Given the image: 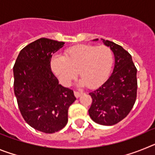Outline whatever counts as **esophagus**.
<instances>
[{"label": "esophagus", "instance_id": "esophagus-1", "mask_svg": "<svg viewBox=\"0 0 155 155\" xmlns=\"http://www.w3.org/2000/svg\"><path fill=\"white\" fill-rule=\"evenodd\" d=\"M74 95L76 98H79L81 95H82V94H83V92H79V91H74Z\"/></svg>", "mask_w": 155, "mask_h": 155}]
</instances>
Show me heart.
I'll return each instance as SVG.
<instances>
[{
    "label": "heart",
    "mask_w": 155,
    "mask_h": 155,
    "mask_svg": "<svg viewBox=\"0 0 155 155\" xmlns=\"http://www.w3.org/2000/svg\"><path fill=\"white\" fill-rule=\"evenodd\" d=\"M113 64V53L105 46L79 45L70 48L64 57L53 56L51 69L64 85L68 86L79 72L78 84L94 88L101 85L109 76Z\"/></svg>",
    "instance_id": "b5f03b06"
}]
</instances>
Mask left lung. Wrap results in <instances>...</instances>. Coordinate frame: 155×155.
Here are the masks:
<instances>
[{
	"label": "left lung",
	"instance_id": "8db88e82",
	"mask_svg": "<svg viewBox=\"0 0 155 155\" xmlns=\"http://www.w3.org/2000/svg\"><path fill=\"white\" fill-rule=\"evenodd\" d=\"M114 54L113 73L98 88L89 94L92 104L88 109L91 120L96 124L113 126L129 114L137 98V68L132 57L120 45L101 39ZM93 41H98V39Z\"/></svg>",
	"mask_w": 155,
	"mask_h": 155
}]
</instances>
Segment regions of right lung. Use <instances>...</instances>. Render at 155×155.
Returning <instances> with one entry per match:
<instances>
[{"label": "right lung", "mask_w": 155, "mask_h": 155, "mask_svg": "<svg viewBox=\"0 0 155 155\" xmlns=\"http://www.w3.org/2000/svg\"><path fill=\"white\" fill-rule=\"evenodd\" d=\"M65 44L41 38L20 51L14 65V91L21 116L37 130L53 134L68 121L74 91L59 84L50 68L53 53Z\"/></svg>", "instance_id": "right-lung-1"}]
</instances>
